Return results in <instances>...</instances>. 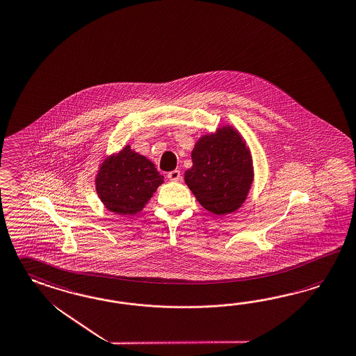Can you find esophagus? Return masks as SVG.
I'll return each mask as SVG.
<instances>
[{"label": "esophagus", "mask_w": 356, "mask_h": 356, "mask_svg": "<svg viewBox=\"0 0 356 356\" xmlns=\"http://www.w3.org/2000/svg\"><path fill=\"white\" fill-rule=\"evenodd\" d=\"M168 178H169V181H172V182H178V181L182 178V174H181L179 170H172V172L168 173Z\"/></svg>", "instance_id": "obj_1"}]
</instances>
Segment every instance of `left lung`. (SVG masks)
<instances>
[{
	"label": "left lung",
	"mask_w": 356,
	"mask_h": 356,
	"mask_svg": "<svg viewBox=\"0 0 356 356\" xmlns=\"http://www.w3.org/2000/svg\"><path fill=\"white\" fill-rule=\"evenodd\" d=\"M191 156L184 181L201 205L218 216L240 208L253 182V166L236 130L225 127L201 138Z\"/></svg>",
	"instance_id": "8db88e82"
}]
</instances>
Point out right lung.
<instances>
[{
  "instance_id": "right-lung-1",
  "label": "right lung",
  "mask_w": 356,
  "mask_h": 356,
  "mask_svg": "<svg viewBox=\"0 0 356 356\" xmlns=\"http://www.w3.org/2000/svg\"><path fill=\"white\" fill-rule=\"evenodd\" d=\"M163 182L155 165L127 146L102 164L97 192L107 209L130 216L145 208Z\"/></svg>"
}]
</instances>
